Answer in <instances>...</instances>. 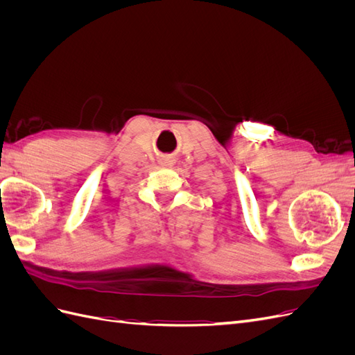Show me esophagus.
I'll use <instances>...</instances> for the list:
<instances>
[{
	"mask_svg": "<svg viewBox=\"0 0 355 355\" xmlns=\"http://www.w3.org/2000/svg\"><path fill=\"white\" fill-rule=\"evenodd\" d=\"M168 163H170V164H173V161H171V159H170V161H168Z\"/></svg>",
	"mask_w": 355,
	"mask_h": 355,
	"instance_id": "1",
	"label": "esophagus"
}]
</instances>
